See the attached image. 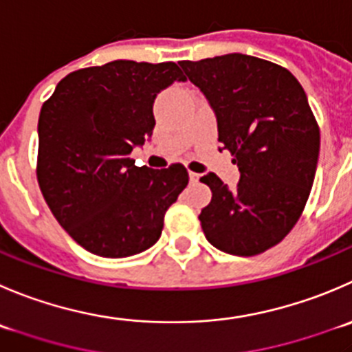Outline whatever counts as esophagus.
<instances>
[{
  "instance_id": "1",
  "label": "esophagus",
  "mask_w": 352,
  "mask_h": 352,
  "mask_svg": "<svg viewBox=\"0 0 352 352\" xmlns=\"http://www.w3.org/2000/svg\"><path fill=\"white\" fill-rule=\"evenodd\" d=\"M189 179L192 180V182H197V179H199V173H196V172H189Z\"/></svg>"
}]
</instances>
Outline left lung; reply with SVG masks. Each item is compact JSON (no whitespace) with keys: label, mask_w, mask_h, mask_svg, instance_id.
I'll return each instance as SVG.
<instances>
[{"label":"left lung","mask_w":352,"mask_h":352,"mask_svg":"<svg viewBox=\"0 0 352 352\" xmlns=\"http://www.w3.org/2000/svg\"><path fill=\"white\" fill-rule=\"evenodd\" d=\"M210 101L218 141L241 180L228 187L201 177L211 203L199 214L208 241L235 256H256L292 230L306 206L320 155V129L302 85L287 70L249 54L180 61Z\"/></svg>","instance_id":"obj_1"}]
</instances>
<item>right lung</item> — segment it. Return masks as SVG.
I'll return each instance as SVG.
<instances>
[{
	"label": "right lung",
	"mask_w": 352,
	"mask_h": 352,
	"mask_svg": "<svg viewBox=\"0 0 352 352\" xmlns=\"http://www.w3.org/2000/svg\"><path fill=\"white\" fill-rule=\"evenodd\" d=\"M186 80L173 61L115 60L58 82L41 108L37 182L58 223L103 258L151 248L189 182L186 166H135L134 146L153 135L156 94Z\"/></svg>",
	"instance_id": "1"
}]
</instances>
